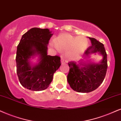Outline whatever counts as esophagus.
I'll return each instance as SVG.
<instances>
[{
	"label": "esophagus",
	"instance_id": "1",
	"mask_svg": "<svg viewBox=\"0 0 121 121\" xmlns=\"http://www.w3.org/2000/svg\"><path fill=\"white\" fill-rule=\"evenodd\" d=\"M61 63L62 64H65L67 63V61L63 58V56H61Z\"/></svg>",
	"mask_w": 121,
	"mask_h": 121
}]
</instances>
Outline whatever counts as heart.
Returning a JSON list of instances; mask_svg holds the SVG:
<instances>
[{
  "label": "heart",
  "instance_id": "1",
  "mask_svg": "<svg viewBox=\"0 0 121 121\" xmlns=\"http://www.w3.org/2000/svg\"><path fill=\"white\" fill-rule=\"evenodd\" d=\"M50 45L56 50H68L67 56L71 59H75L85 51L88 46V41L85 37H76L70 34H60L55 42H51Z\"/></svg>",
  "mask_w": 121,
  "mask_h": 121
}]
</instances>
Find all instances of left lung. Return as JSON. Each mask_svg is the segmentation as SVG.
I'll return each instance as SVG.
<instances>
[{
	"mask_svg": "<svg viewBox=\"0 0 121 121\" xmlns=\"http://www.w3.org/2000/svg\"><path fill=\"white\" fill-rule=\"evenodd\" d=\"M91 45L85 52L84 56L99 53L103 56L98 63L68 62L69 71L67 81L73 90L79 92H89L95 90L102 84L107 73V55L104 45L94 38H89Z\"/></svg>",
	"mask_w": 121,
	"mask_h": 121,
	"instance_id": "obj_1",
	"label": "left lung"
}]
</instances>
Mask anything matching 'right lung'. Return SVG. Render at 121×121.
I'll list each match as a JSON object with an SVG mask.
<instances>
[{"label": "right lung", "instance_id": "obj_1", "mask_svg": "<svg viewBox=\"0 0 121 121\" xmlns=\"http://www.w3.org/2000/svg\"><path fill=\"white\" fill-rule=\"evenodd\" d=\"M53 34L48 29L34 27L22 35L16 53L17 73L22 86L32 91L49 87L53 74L60 66V58L47 54L48 45ZM39 56V63L30 65V59Z\"/></svg>", "mask_w": 121, "mask_h": 121}]
</instances>
